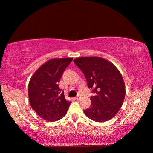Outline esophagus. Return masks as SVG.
<instances>
[{"instance_id":"1","label":"esophagus","mask_w":153,"mask_h":153,"mask_svg":"<svg viewBox=\"0 0 153 153\" xmlns=\"http://www.w3.org/2000/svg\"><path fill=\"white\" fill-rule=\"evenodd\" d=\"M75 100H80V96H78L75 97Z\"/></svg>"}]
</instances>
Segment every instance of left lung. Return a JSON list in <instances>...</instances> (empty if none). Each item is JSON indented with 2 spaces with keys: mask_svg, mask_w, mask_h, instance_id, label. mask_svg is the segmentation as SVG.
Wrapping results in <instances>:
<instances>
[{
  "mask_svg": "<svg viewBox=\"0 0 153 153\" xmlns=\"http://www.w3.org/2000/svg\"><path fill=\"white\" fill-rule=\"evenodd\" d=\"M82 71L88 87L93 89L91 105L84 113L90 119L101 123L113 118L119 111L125 97L124 82L113 63L102 57H82L73 60Z\"/></svg>",
  "mask_w": 153,
  "mask_h": 153,
  "instance_id": "1",
  "label": "left lung"
}]
</instances>
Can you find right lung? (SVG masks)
Masks as SVG:
<instances>
[{
  "instance_id": "add662e5",
  "label": "right lung",
  "mask_w": 153,
  "mask_h": 153,
  "mask_svg": "<svg viewBox=\"0 0 153 153\" xmlns=\"http://www.w3.org/2000/svg\"><path fill=\"white\" fill-rule=\"evenodd\" d=\"M72 60V57L50 59L40 66L30 78L28 86L29 103L44 120H59L69 109L71 102L65 100L58 83Z\"/></svg>"
}]
</instances>
